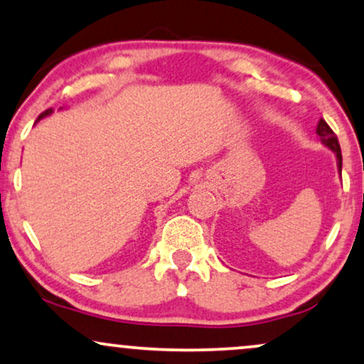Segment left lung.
Returning <instances> with one entry per match:
<instances>
[{
    "label": "left lung",
    "instance_id": "1",
    "mask_svg": "<svg viewBox=\"0 0 364 364\" xmlns=\"http://www.w3.org/2000/svg\"><path fill=\"white\" fill-rule=\"evenodd\" d=\"M316 134L319 135L321 141H323V145H326L329 150H333L334 154H336V160H338V171L341 173V168H343V157H341V147H339V141H338V136L334 135V132L329 129V125L321 119L318 122V127H316Z\"/></svg>",
    "mask_w": 364,
    "mask_h": 364
}]
</instances>
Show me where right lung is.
I'll return each mask as SVG.
<instances>
[{
	"instance_id": "obj_1",
	"label": "right lung",
	"mask_w": 364,
	"mask_h": 364,
	"mask_svg": "<svg viewBox=\"0 0 364 364\" xmlns=\"http://www.w3.org/2000/svg\"><path fill=\"white\" fill-rule=\"evenodd\" d=\"M51 113H53V108H48V110H45L43 113H41L40 117H38L36 119V122H40L41 119H45V117H48V115H51Z\"/></svg>"
}]
</instances>
